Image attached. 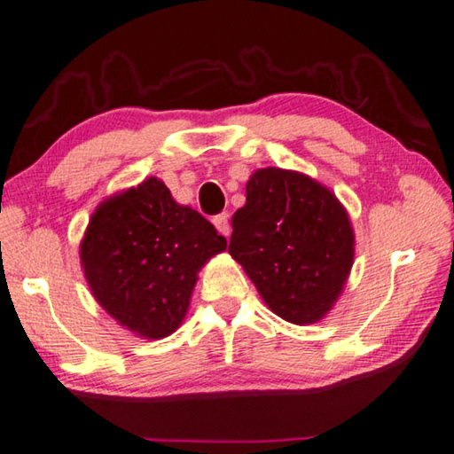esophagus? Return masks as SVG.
I'll return each mask as SVG.
<instances>
[{"label": "esophagus", "instance_id": "esophagus-1", "mask_svg": "<svg viewBox=\"0 0 454 454\" xmlns=\"http://www.w3.org/2000/svg\"><path fill=\"white\" fill-rule=\"evenodd\" d=\"M213 225H215V229H217V231L221 233V235H229L231 233V225H229V215L227 213H219V215H215L213 217Z\"/></svg>", "mask_w": 454, "mask_h": 454}]
</instances>
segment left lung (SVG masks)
<instances>
[{"instance_id": "left-lung-1", "label": "left lung", "mask_w": 454, "mask_h": 454, "mask_svg": "<svg viewBox=\"0 0 454 454\" xmlns=\"http://www.w3.org/2000/svg\"><path fill=\"white\" fill-rule=\"evenodd\" d=\"M237 209L229 254L263 301L292 324L328 314L354 259L350 219L332 192L306 175L276 167L251 175Z\"/></svg>"}]
</instances>
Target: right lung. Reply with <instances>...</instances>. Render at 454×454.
Here are the masks:
<instances>
[{
	"label": "right lung",
	"instance_id": "1",
	"mask_svg": "<svg viewBox=\"0 0 454 454\" xmlns=\"http://www.w3.org/2000/svg\"><path fill=\"white\" fill-rule=\"evenodd\" d=\"M227 247L203 215L178 205L159 178L102 203L80 247L100 306L143 338H167L187 314L197 271Z\"/></svg>",
	"mask_w": 454,
	"mask_h": 454
}]
</instances>
